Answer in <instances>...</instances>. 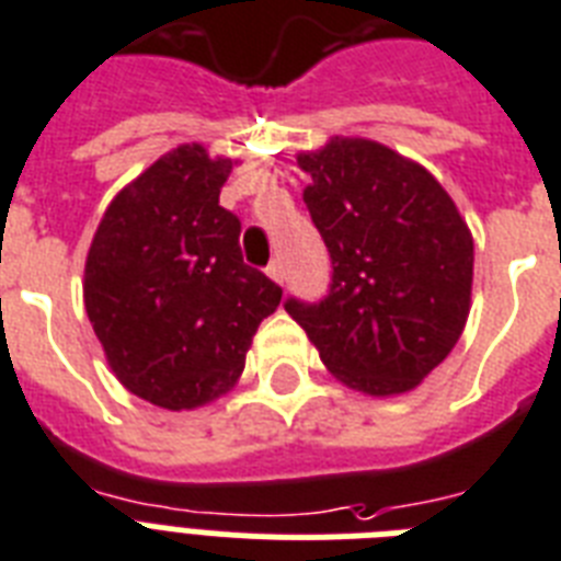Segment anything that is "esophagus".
Returning <instances> with one entry per match:
<instances>
[{"label":"esophagus","instance_id":"esophagus-1","mask_svg":"<svg viewBox=\"0 0 561 561\" xmlns=\"http://www.w3.org/2000/svg\"><path fill=\"white\" fill-rule=\"evenodd\" d=\"M266 275L272 277V280H275V284L284 286V280H286L284 263H280V260H272V263H268V266H266Z\"/></svg>","mask_w":561,"mask_h":561}]
</instances>
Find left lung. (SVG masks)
<instances>
[{"instance_id":"obj_1","label":"left lung","mask_w":561,"mask_h":561,"mask_svg":"<svg viewBox=\"0 0 561 561\" xmlns=\"http://www.w3.org/2000/svg\"><path fill=\"white\" fill-rule=\"evenodd\" d=\"M298 168L333 284L321 304L286 301V312L351 391L411 393L463 333L472 231L420 161L370 138H327L298 153Z\"/></svg>"}]
</instances>
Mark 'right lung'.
Listing matches in <instances>:
<instances>
[{
  "instance_id": "right-lung-1",
  "label": "right lung",
  "mask_w": 561,
  "mask_h": 561,
  "mask_svg": "<svg viewBox=\"0 0 561 561\" xmlns=\"http://www.w3.org/2000/svg\"><path fill=\"white\" fill-rule=\"evenodd\" d=\"M237 159L179 145L115 194L83 268V304L106 365L168 411L226 397L280 286L245 266L240 219L219 205Z\"/></svg>"
}]
</instances>
